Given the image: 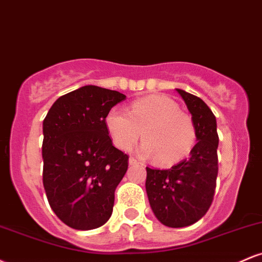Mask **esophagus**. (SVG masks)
I'll list each match as a JSON object with an SVG mask.
<instances>
[{"mask_svg":"<svg viewBox=\"0 0 262 262\" xmlns=\"http://www.w3.org/2000/svg\"><path fill=\"white\" fill-rule=\"evenodd\" d=\"M128 162H129V165H138V164H139V161H138L137 159H134V158H129Z\"/></svg>","mask_w":262,"mask_h":262,"instance_id":"1","label":"esophagus"}]
</instances>
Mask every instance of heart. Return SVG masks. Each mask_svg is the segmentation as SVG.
<instances>
[{"mask_svg": "<svg viewBox=\"0 0 262 262\" xmlns=\"http://www.w3.org/2000/svg\"><path fill=\"white\" fill-rule=\"evenodd\" d=\"M106 128L114 145L123 151L139 146L144 158H156L161 165H173L187 158L196 143V127L187 114L180 112L173 101L165 96H149L134 101L129 111L113 107L108 111Z\"/></svg>", "mask_w": 262, "mask_h": 262, "instance_id": "heart-1", "label": "heart"}]
</instances>
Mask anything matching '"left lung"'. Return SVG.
<instances>
[{"label": "left lung", "instance_id": "1", "mask_svg": "<svg viewBox=\"0 0 262 262\" xmlns=\"http://www.w3.org/2000/svg\"><path fill=\"white\" fill-rule=\"evenodd\" d=\"M196 127V145L171 169L146 167L145 189L152 213L161 224L182 228L196 223L209 209L218 175L217 121L197 96L176 89Z\"/></svg>", "mask_w": 262, "mask_h": 262}]
</instances>
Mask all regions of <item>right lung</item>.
I'll list each match as a JSON object with an SVG mask.
<instances>
[{"mask_svg":"<svg viewBox=\"0 0 262 262\" xmlns=\"http://www.w3.org/2000/svg\"><path fill=\"white\" fill-rule=\"evenodd\" d=\"M125 95L87 85L54 102L43 121V185L60 221L91 230L110 219L114 191L128 169V155L114 148L108 111Z\"/></svg>","mask_w":262,"mask_h":262,"instance_id":"obj_1","label":"right lung"}]
</instances>
